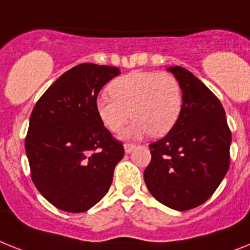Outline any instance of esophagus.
Returning <instances> with one entry per match:
<instances>
[{
	"mask_svg": "<svg viewBox=\"0 0 250 250\" xmlns=\"http://www.w3.org/2000/svg\"><path fill=\"white\" fill-rule=\"evenodd\" d=\"M124 148H125V152H126V153H130V152H131V150L135 148V144L125 143V144H124Z\"/></svg>",
	"mask_w": 250,
	"mask_h": 250,
	"instance_id": "1",
	"label": "esophagus"
}]
</instances>
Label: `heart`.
I'll return each mask as SVG.
<instances>
[{
	"label": "heart",
	"mask_w": 250,
	"mask_h": 250,
	"mask_svg": "<svg viewBox=\"0 0 250 250\" xmlns=\"http://www.w3.org/2000/svg\"><path fill=\"white\" fill-rule=\"evenodd\" d=\"M109 96L96 102L100 120L112 133H120L133 117L125 135L138 138L167 134L180 117L183 89L176 76L170 73L137 70L112 80Z\"/></svg>",
	"instance_id": "heart-1"
}]
</instances>
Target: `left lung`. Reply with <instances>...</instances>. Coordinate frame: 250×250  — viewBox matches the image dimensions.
I'll list each match as a JSON object with an SVG mask.
<instances>
[{"label":"left lung","mask_w":250,"mask_h":250,"mask_svg":"<svg viewBox=\"0 0 250 250\" xmlns=\"http://www.w3.org/2000/svg\"><path fill=\"white\" fill-rule=\"evenodd\" d=\"M167 70L181 84L183 110L166 137L149 144L144 181L160 203L188 211L221 184L230 166L231 131L221 102L201 80L180 66Z\"/></svg>","instance_id":"8db88e82"}]
</instances>
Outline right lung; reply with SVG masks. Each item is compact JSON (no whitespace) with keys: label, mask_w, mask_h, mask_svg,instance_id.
<instances>
[{"label":"right lung","mask_w":250,"mask_h":250,"mask_svg":"<svg viewBox=\"0 0 250 250\" xmlns=\"http://www.w3.org/2000/svg\"><path fill=\"white\" fill-rule=\"evenodd\" d=\"M120 74L113 66L80 63L60 76L36 103L25 150L38 191L61 211L80 213L102 199L123 143L98 117L102 86Z\"/></svg>","instance_id":"1"}]
</instances>
